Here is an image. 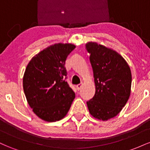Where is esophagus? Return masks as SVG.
I'll return each mask as SVG.
<instances>
[{"mask_svg": "<svg viewBox=\"0 0 150 150\" xmlns=\"http://www.w3.org/2000/svg\"><path fill=\"white\" fill-rule=\"evenodd\" d=\"M82 83L78 84V85H77V86H76V88H77V90H80L81 87H82Z\"/></svg>", "mask_w": 150, "mask_h": 150, "instance_id": "obj_1", "label": "esophagus"}]
</instances>
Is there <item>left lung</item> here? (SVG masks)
I'll return each mask as SVG.
<instances>
[{"instance_id":"left-lung-1","label":"left lung","mask_w":150,"mask_h":150,"mask_svg":"<svg viewBox=\"0 0 150 150\" xmlns=\"http://www.w3.org/2000/svg\"><path fill=\"white\" fill-rule=\"evenodd\" d=\"M95 82V94L87 101L89 113L97 119L106 120L116 116L125 106L130 94L132 76L124 58L115 51L95 42H89Z\"/></svg>"}]
</instances>
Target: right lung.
Returning <instances> with one entry per match:
<instances>
[{
	"label": "right lung",
	"instance_id": "obj_1",
	"mask_svg": "<svg viewBox=\"0 0 150 150\" xmlns=\"http://www.w3.org/2000/svg\"><path fill=\"white\" fill-rule=\"evenodd\" d=\"M75 46L56 44L32 58L23 77L24 92L33 111L42 120L64 118L75 97L67 79L65 61Z\"/></svg>",
	"mask_w": 150,
	"mask_h": 150
}]
</instances>
